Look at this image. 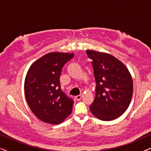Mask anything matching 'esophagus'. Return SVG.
<instances>
[{
  "instance_id": "34e87169",
  "label": "esophagus",
  "mask_w": 151,
  "mask_h": 151,
  "mask_svg": "<svg viewBox=\"0 0 151 151\" xmlns=\"http://www.w3.org/2000/svg\"><path fill=\"white\" fill-rule=\"evenodd\" d=\"M82 97V95H78V96L75 97V98H76V100H81Z\"/></svg>"
}]
</instances>
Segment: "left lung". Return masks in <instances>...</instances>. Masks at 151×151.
Here are the masks:
<instances>
[{"instance_id":"1","label":"left lung","mask_w":151,"mask_h":151,"mask_svg":"<svg viewBox=\"0 0 151 151\" xmlns=\"http://www.w3.org/2000/svg\"><path fill=\"white\" fill-rule=\"evenodd\" d=\"M92 59L96 98L90 111L97 118L111 121L127 110L133 93L131 73L124 64L109 53L86 50Z\"/></svg>"}]
</instances>
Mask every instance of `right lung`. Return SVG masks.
I'll list each match as a JSON object with an SVG mask.
<instances>
[{
    "instance_id": "obj_1",
    "label": "right lung",
    "mask_w": 151,
    "mask_h": 151,
    "mask_svg": "<svg viewBox=\"0 0 151 151\" xmlns=\"http://www.w3.org/2000/svg\"><path fill=\"white\" fill-rule=\"evenodd\" d=\"M73 53L51 52L30 66L24 80L27 102L35 116L43 122L59 124L72 112L73 100L62 91L60 76Z\"/></svg>"
}]
</instances>
